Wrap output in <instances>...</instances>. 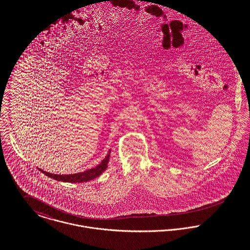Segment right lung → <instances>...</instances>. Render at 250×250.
Segmentation results:
<instances>
[{
	"mask_svg": "<svg viewBox=\"0 0 250 250\" xmlns=\"http://www.w3.org/2000/svg\"><path fill=\"white\" fill-rule=\"evenodd\" d=\"M109 159V152L107 153V156L105 159L101 162L100 165H98L96 167L81 172V173H76V174H70V175H58V174H52L46 171H43L42 169H39L42 173H44L46 176L50 178L55 179L57 181H62V182H68V183H83V182H87L92 179L98 177L99 175L102 174L107 167V163Z\"/></svg>",
	"mask_w": 250,
	"mask_h": 250,
	"instance_id": "right-lung-1",
	"label": "right lung"
}]
</instances>
